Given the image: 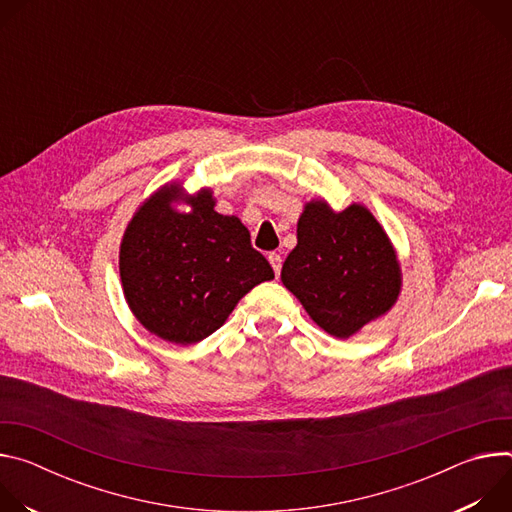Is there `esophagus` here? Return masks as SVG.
Listing matches in <instances>:
<instances>
[{
  "label": "esophagus",
  "instance_id": "obj_1",
  "mask_svg": "<svg viewBox=\"0 0 512 512\" xmlns=\"http://www.w3.org/2000/svg\"><path fill=\"white\" fill-rule=\"evenodd\" d=\"M269 263L275 271V277H279V273H281V255L279 253H269Z\"/></svg>",
  "mask_w": 512,
  "mask_h": 512
}]
</instances>
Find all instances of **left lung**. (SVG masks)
Returning <instances> with one entry per match:
<instances>
[{
  "mask_svg": "<svg viewBox=\"0 0 512 512\" xmlns=\"http://www.w3.org/2000/svg\"><path fill=\"white\" fill-rule=\"evenodd\" d=\"M281 281L320 328L348 338L395 304L401 273L389 237L367 208L350 204L334 212L316 200L300 216L298 245Z\"/></svg>",
  "mask_w": 512,
  "mask_h": 512,
  "instance_id": "1",
  "label": "left lung"
}]
</instances>
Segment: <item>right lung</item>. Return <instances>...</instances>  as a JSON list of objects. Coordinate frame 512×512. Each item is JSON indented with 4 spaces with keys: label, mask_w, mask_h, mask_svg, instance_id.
Masks as SVG:
<instances>
[{
    "label": "right lung",
    "mask_w": 512,
    "mask_h": 512,
    "mask_svg": "<svg viewBox=\"0 0 512 512\" xmlns=\"http://www.w3.org/2000/svg\"><path fill=\"white\" fill-rule=\"evenodd\" d=\"M182 196L170 186L137 210L121 243L119 273L125 300L145 328L174 344H194L275 275L247 227L218 214L208 190L188 198L190 212L170 206Z\"/></svg>",
    "instance_id": "right-lung-1"
}]
</instances>
